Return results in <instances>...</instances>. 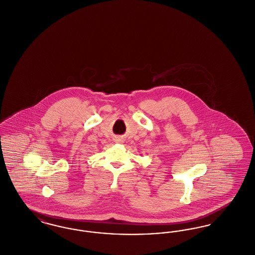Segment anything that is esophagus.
Here are the masks:
<instances>
[{"label": "esophagus", "instance_id": "esophagus-1", "mask_svg": "<svg viewBox=\"0 0 255 255\" xmlns=\"http://www.w3.org/2000/svg\"><path fill=\"white\" fill-rule=\"evenodd\" d=\"M117 141H122V140L121 138H119V139H117Z\"/></svg>", "mask_w": 255, "mask_h": 255}]
</instances>
